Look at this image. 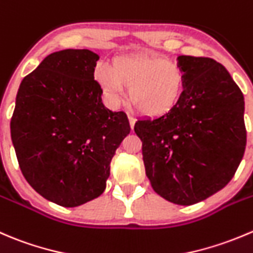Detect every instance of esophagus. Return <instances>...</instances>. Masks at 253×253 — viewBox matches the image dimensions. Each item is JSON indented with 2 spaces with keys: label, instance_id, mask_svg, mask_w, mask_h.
I'll list each match as a JSON object with an SVG mask.
<instances>
[{
  "label": "esophagus",
  "instance_id": "esophagus-1",
  "mask_svg": "<svg viewBox=\"0 0 253 253\" xmlns=\"http://www.w3.org/2000/svg\"><path fill=\"white\" fill-rule=\"evenodd\" d=\"M128 120H129V125H131V128H133L134 122H136V119H134L133 116H131V115H128Z\"/></svg>",
  "mask_w": 253,
  "mask_h": 253
}]
</instances>
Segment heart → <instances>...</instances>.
I'll return each instance as SVG.
<instances>
[{
  "mask_svg": "<svg viewBox=\"0 0 253 253\" xmlns=\"http://www.w3.org/2000/svg\"><path fill=\"white\" fill-rule=\"evenodd\" d=\"M95 79L106 99L119 105L129 87V101L144 115L168 112L179 101L184 87V74L175 61L147 54L117 56L112 67L99 64Z\"/></svg>",
  "mask_w": 253,
  "mask_h": 253,
  "instance_id": "heart-1",
  "label": "heart"
}]
</instances>
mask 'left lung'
I'll use <instances>...</instances> for the list:
<instances>
[{
	"mask_svg": "<svg viewBox=\"0 0 253 253\" xmlns=\"http://www.w3.org/2000/svg\"><path fill=\"white\" fill-rule=\"evenodd\" d=\"M184 87L173 109L141 119L144 168L154 192L193 205L232 179L246 147L245 101L224 65L211 58L179 55Z\"/></svg>",
	"mask_w": 253,
	"mask_h": 253,
	"instance_id": "obj_1",
	"label": "left lung"
}]
</instances>
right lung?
I'll use <instances>...</instances> for the list:
<instances>
[{"label":"right lung","mask_w":253,"mask_h":253,"mask_svg":"<svg viewBox=\"0 0 253 253\" xmlns=\"http://www.w3.org/2000/svg\"><path fill=\"white\" fill-rule=\"evenodd\" d=\"M89 49L49 54L19 85L11 138L22 174L38 194L75 208L100 197L110 163L129 133L127 115L102 104Z\"/></svg>","instance_id":"add662e5"}]
</instances>
